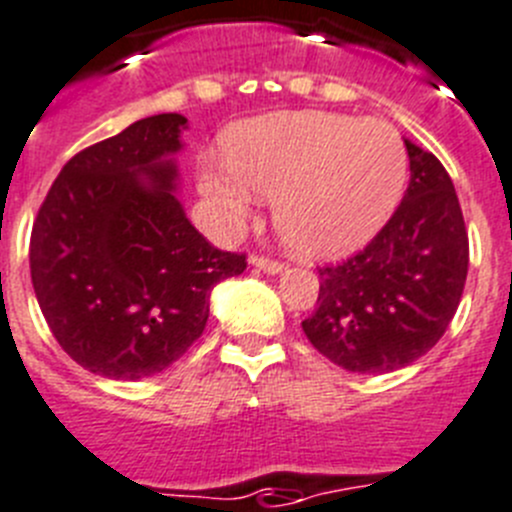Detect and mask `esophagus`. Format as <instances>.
<instances>
[{
  "label": "esophagus",
  "mask_w": 512,
  "mask_h": 512,
  "mask_svg": "<svg viewBox=\"0 0 512 512\" xmlns=\"http://www.w3.org/2000/svg\"><path fill=\"white\" fill-rule=\"evenodd\" d=\"M252 265L257 267V270H262V272H267V275H280V272L285 270V265L283 262H278V260H270V257H262V255H255L252 257Z\"/></svg>",
  "instance_id": "34e87169"
}]
</instances>
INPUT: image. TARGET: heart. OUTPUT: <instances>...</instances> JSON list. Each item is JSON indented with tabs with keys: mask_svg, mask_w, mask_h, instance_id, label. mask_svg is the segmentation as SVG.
<instances>
[{
	"mask_svg": "<svg viewBox=\"0 0 512 512\" xmlns=\"http://www.w3.org/2000/svg\"><path fill=\"white\" fill-rule=\"evenodd\" d=\"M224 161L199 164L197 189L224 232H237L257 204L272 202L280 240L323 260L374 237L407 186V148L386 121L326 111H278L224 133Z\"/></svg>",
	"mask_w": 512,
	"mask_h": 512,
	"instance_id": "obj_1",
	"label": "heart"
}]
</instances>
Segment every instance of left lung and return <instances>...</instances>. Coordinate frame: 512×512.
Returning a JSON list of instances; mask_svg holds the SVG:
<instances>
[{
  "label": "left lung",
  "instance_id": "obj_1",
  "mask_svg": "<svg viewBox=\"0 0 512 512\" xmlns=\"http://www.w3.org/2000/svg\"><path fill=\"white\" fill-rule=\"evenodd\" d=\"M409 189L374 240L341 265L321 267L318 308L303 321L313 348L356 374L414 364L444 336L470 265L450 174L404 138Z\"/></svg>",
  "mask_w": 512,
  "mask_h": 512
}]
</instances>
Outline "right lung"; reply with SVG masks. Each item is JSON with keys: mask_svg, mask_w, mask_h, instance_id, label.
Masks as SVG:
<instances>
[{"mask_svg": "<svg viewBox=\"0 0 512 512\" xmlns=\"http://www.w3.org/2000/svg\"><path fill=\"white\" fill-rule=\"evenodd\" d=\"M186 128L159 113L85 148L37 214L32 288L62 351L90 374L138 381L169 369L202 336L214 285L247 267L186 217Z\"/></svg>", "mask_w": 512, "mask_h": 512, "instance_id": "add662e5", "label": "right lung"}]
</instances>
